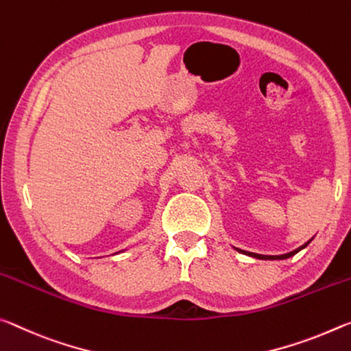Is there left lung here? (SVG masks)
I'll list each match as a JSON object with an SVG mask.
<instances>
[{
	"label": "left lung",
	"instance_id": "obj_1",
	"mask_svg": "<svg viewBox=\"0 0 351 351\" xmlns=\"http://www.w3.org/2000/svg\"><path fill=\"white\" fill-rule=\"evenodd\" d=\"M313 239H309L308 243H305L303 245H300L298 247V249H295V250H292V252H289V254H285V255H260V254H254V252H245V250H241V249H237V247H234V250H238L239 254H244V255H247V256H252V258H256V260H286V258H291V256H294L295 254H298V252H300L302 249H305V247L311 243Z\"/></svg>",
	"mask_w": 351,
	"mask_h": 351
}]
</instances>
